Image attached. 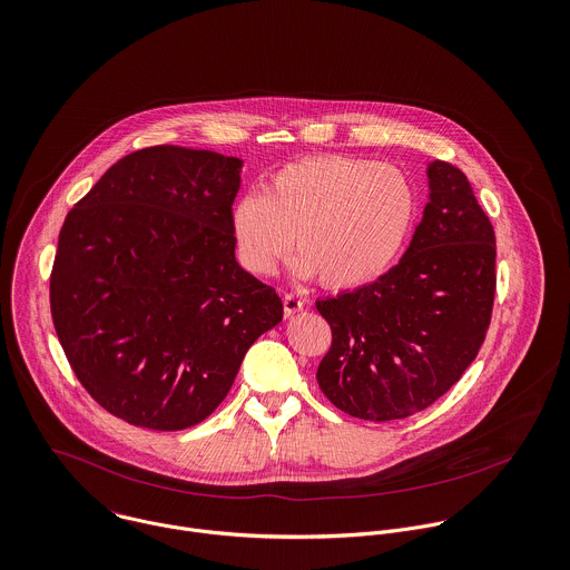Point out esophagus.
<instances>
[{
	"mask_svg": "<svg viewBox=\"0 0 570 570\" xmlns=\"http://www.w3.org/2000/svg\"><path fill=\"white\" fill-rule=\"evenodd\" d=\"M299 311H304V299L293 295V293H286L284 295V313H286V317H293Z\"/></svg>",
	"mask_w": 570,
	"mask_h": 570,
	"instance_id": "34e87169",
	"label": "esophagus"
}]
</instances>
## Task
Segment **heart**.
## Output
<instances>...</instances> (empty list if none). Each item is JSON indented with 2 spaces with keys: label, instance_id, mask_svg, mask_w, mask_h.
<instances>
[{
  "label": "heart",
  "instance_id": "heart-1",
  "mask_svg": "<svg viewBox=\"0 0 570 570\" xmlns=\"http://www.w3.org/2000/svg\"><path fill=\"white\" fill-rule=\"evenodd\" d=\"M416 218L419 189L403 169L315 156L282 167L266 194H244L230 209V233L242 266L255 275L273 273L295 235L297 277L356 288L394 266Z\"/></svg>",
  "mask_w": 570,
  "mask_h": 570
}]
</instances>
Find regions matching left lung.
<instances>
[{"instance_id": "8db88e82", "label": "left lung", "mask_w": 570, "mask_h": 570, "mask_svg": "<svg viewBox=\"0 0 570 570\" xmlns=\"http://www.w3.org/2000/svg\"><path fill=\"white\" fill-rule=\"evenodd\" d=\"M423 220L396 266L372 284L317 299L333 328L317 383L363 421L412 416L475 358L495 293V235L466 176L428 163Z\"/></svg>"}]
</instances>
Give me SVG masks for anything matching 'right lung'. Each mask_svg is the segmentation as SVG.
Instances as JSON below:
<instances>
[{"label":"right lung","instance_id":"add662e5","mask_svg":"<svg viewBox=\"0 0 570 570\" xmlns=\"http://www.w3.org/2000/svg\"><path fill=\"white\" fill-rule=\"evenodd\" d=\"M244 160L156 145L112 165L68 214L50 275L61 347L90 396L158 432L203 423L246 350L282 322L235 259Z\"/></svg>","mask_w":570,"mask_h":570}]
</instances>
